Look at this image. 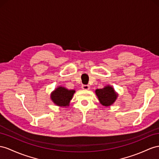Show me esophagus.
Masks as SVG:
<instances>
[{
    "label": "esophagus",
    "instance_id": "1",
    "mask_svg": "<svg viewBox=\"0 0 159 159\" xmlns=\"http://www.w3.org/2000/svg\"><path fill=\"white\" fill-rule=\"evenodd\" d=\"M81 87H82V89H84V90H89V89H90V87H89L87 84H83Z\"/></svg>",
    "mask_w": 159,
    "mask_h": 159
}]
</instances>
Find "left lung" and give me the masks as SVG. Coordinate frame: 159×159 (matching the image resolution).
<instances>
[{
    "label": "left lung",
    "mask_w": 159,
    "mask_h": 159,
    "mask_svg": "<svg viewBox=\"0 0 159 159\" xmlns=\"http://www.w3.org/2000/svg\"><path fill=\"white\" fill-rule=\"evenodd\" d=\"M96 95L98 97L100 103L104 106H109L116 101L117 95L111 87H105L103 89H97Z\"/></svg>",
    "instance_id": "obj_1"
}]
</instances>
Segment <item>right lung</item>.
Listing matches in <instances>:
<instances>
[{
    "mask_svg": "<svg viewBox=\"0 0 159 159\" xmlns=\"http://www.w3.org/2000/svg\"><path fill=\"white\" fill-rule=\"evenodd\" d=\"M75 92L74 90H68L64 87H60L52 93L51 98L57 105L65 107L69 105Z\"/></svg>",
    "mask_w": 159,
    "mask_h": 159,
    "instance_id": "obj_1",
    "label": "right lung"
}]
</instances>
